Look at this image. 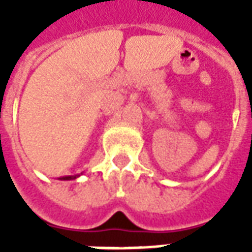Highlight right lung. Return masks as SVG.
<instances>
[{"instance_id": "1", "label": "right lung", "mask_w": 252, "mask_h": 252, "mask_svg": "<svg viewBox=\"0 0 252 252\" xmlns=\"http://www.w3.org/2000/svg\"><path fill=\"white\" fill-rule=\"evenodd\" d=\"M77 177H79V175H66V177H61L59 180H63V181H70V180H75Z\"/></svg>"}]
</instances>
